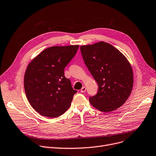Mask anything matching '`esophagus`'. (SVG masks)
<instances>
[{
	"instance_id": "obj_1",
	"label": "esophagus",
	"mask_w": 156,
	"mask_h": 156,
	"mask_svg": "<svg viewBox=\"0 0 156 156\" xmlns=\"http://www.w3.org/2000/svg\"><path fill=\"white\" fill-rule=\"evenodd\" d=\"M80 91H81V93H84L86 91V87H83L82 88H81Z\"/></svg>"
}]
</instances>
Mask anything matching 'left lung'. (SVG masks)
<instances>
[{
	"mask_svg": "<svg viewBox=\"0 0 156 156\" xmlns=\"http://www.w3.org/2000/svg\"><path fill=\"white\" fill-rule=\"evenodd\" d=\"M80 51L99 86L97 94L90 97V102L104 112L121 107L130 95L133 85L132 68L125 56L104 42L82 45Z\"/></svg>",
	"mask_w": 156,
	"mask_h": 156,
	"instance_id": "1",
	"label": "left lung"
}]
</instances>
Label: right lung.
Here are the masks:
<instances>
[{"mask_svg":"<svg viewBox=\"0 0 156 156\" xmlns=\"http://www.w3.org/2000/svg\"><path fill=\"white\" fill-rule=\"evenodd\" d=\"M79 45L51 47L28 64L24 87L28 102L41 115L57 118L66 111L77 90L64 76V68L75 55Z\"/></svg>","mask_w":156,"mask_h":156,"instance_id":"obj_1","label":"right lung"}]
</instances>
